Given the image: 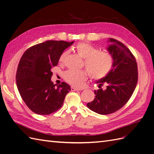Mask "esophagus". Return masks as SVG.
Here are the masks:
<instances>
[{"label":"esophagus","mask_w":154,"mask_h":154,"mask_svg":"<svg viewBox=\"0 0 154 154\" xmlns=\"http://www.w3.org/2000/svg\"><path fill=\"white\" fill-rule=\"evenodd\" d=\"M83 90V88H76V87H71V91H82Z\"/></svg>","instance_id":"1"}]
</instances>
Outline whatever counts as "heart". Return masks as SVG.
<instances>
[{
    "label": "heart",
    "instance_id": "heart-1",
    "mask_svg": "<svg viewBox=\"0 0 154 154\" xmlns=\"http://www.w3.org/2000/svg\"><path fill=\"white\" fill-rule=\"evenodd\" d=\"M75 51L80 57L84 59L83 66L90 77L94 80L105 77L112 69L114 59L112 54L106 51H99L89 43L80 42L75 46ZM67 57V52L63 51L60 55L59 62L63 63ZM64 79L72 86H83L87 78V74L84 71L69 70L64 73Z\"/></svg>",
    "mask_w": 154,
    "mask_h": 154
}]
</instances>
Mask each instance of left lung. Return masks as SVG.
I'll return each instance as SVG.
<instances>
[{"label":"left lung","instance_id":"8db88e82","mask_svg":"<svg viewBox=\"0 0 154 154\" xmlns=\"http://www.w3.org/2000/svg\"><path fill=\"white\" fill-rule=\"evenodd\" d=\"M112 43L107 50L114 59L112 69L107 75L96 82L99 89L94 91L95 98L87 106L95 112L110 114L120 109L127 103L137 85V65L134 55L118 40L110 38ZM105 85L107 88L101 87Z\"/></svg>","mask_w":154,"mask_h":154}]
</instances>
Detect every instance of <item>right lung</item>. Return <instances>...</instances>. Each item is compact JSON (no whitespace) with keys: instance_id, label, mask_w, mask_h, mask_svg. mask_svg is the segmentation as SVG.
I'll list each match as a JSON object with an SVG mask.
<instances>
[{"instance_id":"right-lung-1","label":"right lung","mask_w":154,"mask_h":154,"mask_svg":"<svg viewBox=\"0 0 154 154\" xmlns=\"http://www.w3.org/2000/svg\"><path fill=\"white\" fill-rule=\"evenodd\" d=\"M73 42L48 40L27 49L18 63L16 83L26 105L33 112L48 115L60 109L71 91L67 83L56 86L51 78V69L57 66L60 55Z\"/></svg>"}]
</instances>
